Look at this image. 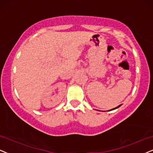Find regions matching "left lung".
<instances>
[{
  "instance_id": "1",
  "label": "left lung",
  "mask_w": 153,
  "mask_h": 153,
  "mask_svg": "<svg viewBox=\"0 0 153 153\" xmlns=\"http://www.w3.org/2000/svg\"><path fill=\"white\" fill-rule=\"evenodd\" d=\"M121 106V104H120V105H119L118 106V107H115V108H114V109H110V110H109V111H111V110H114V109H117V108H119V107H120Z\"/></svg>"
}]
</instances>
